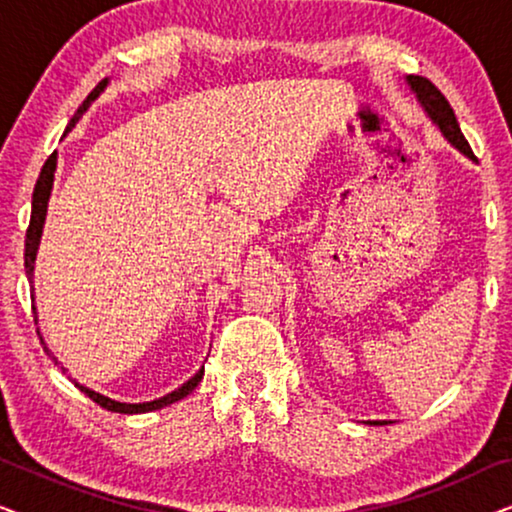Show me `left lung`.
<instances>
[{"instance_id":"8db88e82","label":"left lung","mask_w":512,"mask_h":512,"mask_svg":"<svg viewBox=\"0 0 512 512\" xmlns=\"http://www.w3.org/2000/svg\"><path fill=\"white\" fill-rule=\"evenodd\" d=\"M408 83H410V88L417 93L419 102L424 104L426 114L431 116V121L436 123L440 132L447 137V142H452L461 153H466L468 158L475 160L471 144L466 142L464 132H461L459 123H457V116H454V111L450 107V102L445 100V95L440 93V90L433 86L429 79H424V76H408Z\"/></svg>"}]
</instances>
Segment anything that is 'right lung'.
<instances>
[{
    "label": "right lung",
    "mask_w": 512,
    "mask_h": 512,
    "mask_svg": "<svg viewBox=\"0 0 512 512\" xmlns=\"http://www.w3.org/2000/svg\"><path fill=\"white\" fill-rule=\"evenodd\" d=\"M104 86H107V79H102L100 83H97V86L93 88V93H90L86 100H83L79 111H76L72 121H69V128L67 130L74 128V123L79 121L81 114H83V111H86L88 104L93 102L95 97L102 93ZM53 172H55V153H51V156H48V160L44 163V167H41L37 186H34V193H32V216H30V226H27V235H25V270H27V277H30V284H32V270H34V258H37L41 228H44V221H46L48 195H51V188H53ZM32 310H34V307H32ZM34 324H37V319H34ZM46 352H48V349H46ZM55 363H58V361H55ZM202 375H205V366H202L198 373H195L186 384H181L177 391H172V394H167V396L158 398V401H151V403H118V401H111V398H107V396L97 394V391H93V389L81 387V384H76V387H79L83 394L90 398V401H95L104 410L121 412V415H137V412L160 410V408H165V405H170L174 401H181V398L188 396L195 387H198V382L202 380Z\"/></svg>",
    "instance_id": "obj_1"
}]
</instances>
